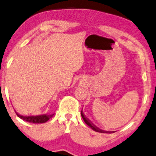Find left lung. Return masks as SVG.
<instances>
[{"label":"left lung","instance_id":"8db88e82","mask_svg":"<svg viewBox=\"0 0 156 156\" xmlns=\"http://www.w3.org/2000/svg\"><path fill=\"white\" fill-rule=\"evenodd\" d=\"M80 114H81V116H82V118H83L84 122H85L86 124L89 126V127H91V128L94 131H95V132H100V133H108V132H107V131L102 130V129H99L98 127H97L95 125H94L93 123H91V122L86 117L85 115H84V114H83V110H81V112H80ZM109 133H110V132H109Z\"/></svg>","mask_w":156,"mask_h":156}]
</instances>
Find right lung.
<instances>
[{"mask_svg":"<svg viewBox=\"0 0 156 156\" xmlns=\"http://www.w3.org/2000/svg\"><path fill=\"white\" fill-rule=\"evenodd\" d=\"M16 115L19 118L23 120V121H27L29 123H44L45 122L48 121L52 116L54 115V114L52 115H48V114H44V115H33V116H26V115H21L20 114H18L16 112Z\"/></svg>","mask_w":156,"mask_h":156,"instance_id":"obj_1","label":"right lung"}]
</instances>
